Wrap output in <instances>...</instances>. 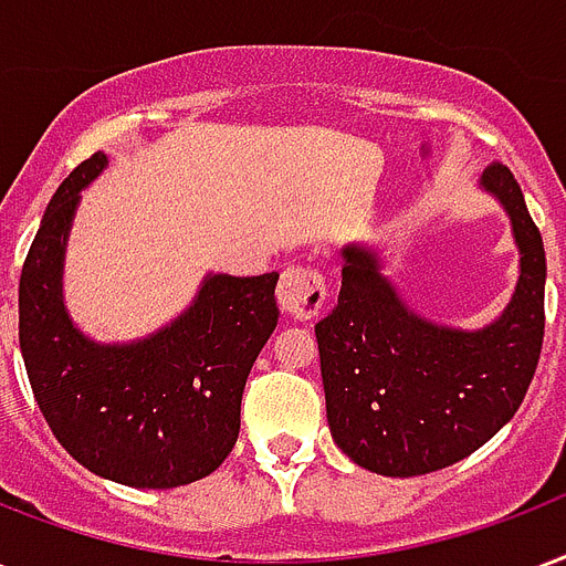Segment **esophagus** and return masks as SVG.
Wrapping results in <instances>:
<instances>
[{
  "label": "esophagus",
  "mask_w": 566,
  "mask_h": 566,
  "mask_svg": "<svg viewBox=\"0 0 566 566\" xmlns=\"http://www.w3.org/2000/svg\"><path fill=\"white\" fill-rule=\"evenodd\" d=\"M275 300H279V308L291 314L293 321H312L329 300L326 279L314 266H287L275 287Z\"/></svg>",
  "instance_id": "obj_1"
}]
</instances>
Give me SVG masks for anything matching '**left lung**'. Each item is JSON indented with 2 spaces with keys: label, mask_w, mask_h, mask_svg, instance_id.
Wrapping results in <instances>:
<instances>
[{
  "label": "left lung",
  "mask_w": 566,
  "mask_h": 566,
  "mask_svg": "<svg viewBox=\"0 0 566 566\" xmlns=\"http://www.w3.org/2000/svg\"><path fill=\"white\" fill-rule=\"evenodd\" d=\"M484 187L511 213L523 254L511 305L486 329L427 323L379 275L377 254L344 249L338 305L314 335L332 439L368 472L416 478L460 463L511 421L532 386L546 326L543 240L511 168L493 163Z\"/></svg>",
  "instance_id": "1"
}]
</instances>
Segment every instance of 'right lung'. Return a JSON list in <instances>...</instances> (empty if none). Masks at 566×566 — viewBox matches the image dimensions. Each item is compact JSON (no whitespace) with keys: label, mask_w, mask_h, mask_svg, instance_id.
<instances>
[{"label":"right lung","mask_w":566,"mask_h":566,"mask_svg":"<svg viewBox=\"0 0 566 566\" xmlns=\"http://www.w3.org/2000/svg\"><path fill=\"white\" fill-rule=\"evenodd\" d=\"M97 150L73 168L25 254L20 350L53 437L115 484L171 490L216 472L240 433V400L279 323V273L210 275L196 305L154 338L101 347L62 305V258L80 189L101 175Z\"/></svg>","instance_id":"1"}]
</instances>
